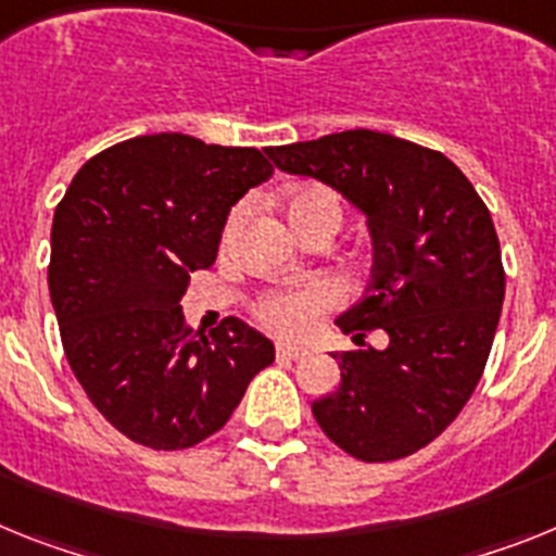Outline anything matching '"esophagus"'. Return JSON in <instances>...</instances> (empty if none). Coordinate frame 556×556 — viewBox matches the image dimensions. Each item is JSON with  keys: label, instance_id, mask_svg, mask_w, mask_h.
Returning a JSON list of instances; mask_svg holds the SVG:
<instances>
[{"label": "esophagus", "instance_id": "34e87169", "mask_svg": "<svg viewBox=\"0 0 556 556\" xmlns=\"http://www.w3.org/2000/svg\"><path fill=\"white\" fill-rule=\"evenodd\" d=\"M305 355L302 346H293V344H277V358L279 361H299Z\"/></svg>", "mask_w": 556, "mask_h": 556}]
</instances>
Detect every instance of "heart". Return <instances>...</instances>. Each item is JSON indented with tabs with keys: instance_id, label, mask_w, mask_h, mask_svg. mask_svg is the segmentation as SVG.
Listing matches in <instances>:
<instances>
[{
	"instance_id": "1",
	"label": "heart",
	"mask_w": 556,
	"mask_h": 556,
	"mask_svg": "<svg viewBox=\"0 0 556 556\" xmlns=\"http://www.w3.org/2000/svg\"><path fill=\"white\" fill-rule=\"evenodd\" d=\"M245 218V206H235L226 218L220 243L229 245L238 235ZM288 218L296 229H305L316 218L341 220V201L332 190L321 185H302L288 192ZM336 285L330 279H313V282L296 285V288H277L268 291L254 302V318L265 330L277 332L285 338H305L318 325V318L338 305Z\"/></svg>"
}]
</instances>
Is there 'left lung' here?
I'll return each mask as SVG.
<instances>
[{"instance_id":"obj_1","label":"left lung","mask_w":556,"mask_h":556,"mask_svg":"<svg viewBox=\"0 0 556 556\" xmlns=\"http://www.w3.org/2000/svg\"><path fill=\"white\" fill-rule=\"evenodd\" d=\"M279 170L313 176L369 215L366 296L336 321L358 352H336L341 386L313 417L361 462L431 445L476 392L498 330L506 274L490 210L445 153L392 134H330L268 148ZM383 329V353L365 346Z\"/></svg>"}]
</instances>
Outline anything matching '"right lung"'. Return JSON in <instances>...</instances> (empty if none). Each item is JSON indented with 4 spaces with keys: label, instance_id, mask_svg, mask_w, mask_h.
<instances>
[{
    "label": "right lung",
    "instance_id": "obj_1",
    "mask_svg": "<svg viewBox=\"0 0 556 556\" xmlns=\"http://www.w3.org/2000/svg\"><path fill=\"white\" fill-rule=\"evenodd\" d=\"M257 148L151 134L111 144L55 206L50 296L91 405L151 451H187L229 422L274 344L240 318L210 336L181 316L190 271L212 268L226 215L271 178Z\"/></svg>",
    "mask_w": 556,
    "mask_h": 556
}]
</instances>
